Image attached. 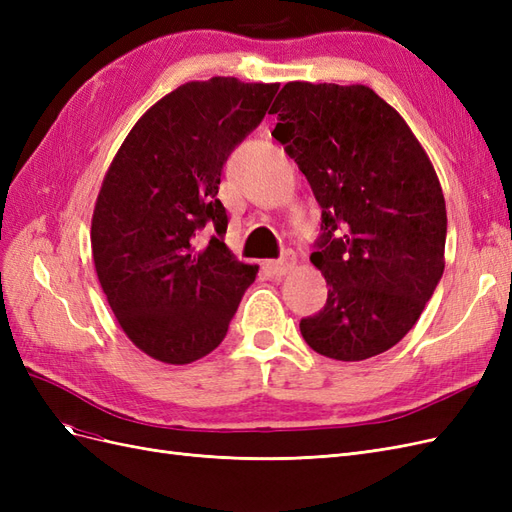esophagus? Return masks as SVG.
Instances as JSON below:
<instances>
[{"instance_id":"34e87169","label":"esophagus","mask_w":512,"mask_h":512,"mask_svg":"<svg viewBox=\"0 0 512 512\" xmlns=\"http://www.w3.org/2000/svg\"><path fill=\"white\" fill-rule=\"evenodd\" d=\"M294 265H297V256H294L292 252H286L280 260H271V262H267V269H269V273H271V275L282 277V275L290 273V271L294 269Z\"/></svg>"}]
</instances>
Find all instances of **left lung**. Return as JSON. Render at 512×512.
Wrapping results in <instances>:
<instances>
[{
  "instance_id": "obj_1",
  "label": "left lung",
  "mask_w": 512,
  "mask_h": 512,
  "mask_svg": "<svg viewBox=\"0 0 512 512\" xmlns=\"http://www.w3.org/2000/svg\"><path fill=\"white\" fill-rule=\"evenodd\" d=\"M275 141L322 209L309 256L329 297L301 320L307 346L365 361L414 327L444 273L446 205L436 170L391 104L365 85L286 83Z\"/></svg>"
}]
</instances>
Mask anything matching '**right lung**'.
I'll list each match as a JSON object with an SVG mask.
<instances>
[{
    "mask_svg": "<svg viewBox=\"0 0 512 512\" xmlns=\"http://www.w3.org/2000/svg\"><path fill=\"white\" fill-rule=\"evenodd\" d=\"M277 83L232 76L170 91L134 123L108 166L91 218L100 286L130 342L185 365L222 344L258 267L224 235L222 168L277 94ZM214 228L209 244L195 237Z\"/></svg>",
    "mask_w": 512,
    "mask_h": 512,
    "instance_id": "obj_1",
    "label": "right lung"
}]
</instances>
